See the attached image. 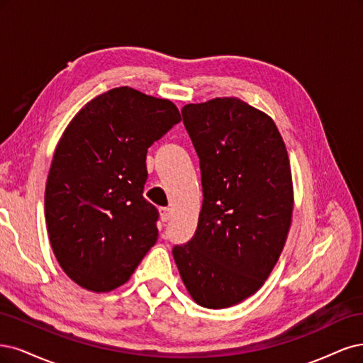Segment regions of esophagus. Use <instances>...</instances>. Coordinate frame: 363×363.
I'll return each instance as SVG.
<instances>
[{"instance_id": "obj_1", "label": "esophagus", "mask_w": 363, "mask_h": 363, "mask_svg": "<svg viewBox=\"0 0 363 363\" xmlns=\"http://www.w3.org/2000/svg\"><path fill=\"white\" fill-rule=\"evenodd\" d=\"M160 218H161V221H167L170 218V209L169 208H161L160 209Z\"/></svg>"}]
</instances>
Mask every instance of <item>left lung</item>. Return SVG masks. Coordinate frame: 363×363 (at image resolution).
I'll return each instance as SVG.
<instances>
[{"instance_id": "1", "label": "left lung", "mask_w": 363, "mask_h": 363, "mask_svg": "<svg viewBox=\"0 0 363 363\" xmlns=\"http://www.w3.org/2000/svg\"><path fill=\"white\" fill-rule=\"evenodd\" d=\"M203 203L194 237L173 247L182 282L208 309L253 296L284 250L294 208L288 152L267 113L238 98L186 104Z\"/></svg>"}]
</instances>
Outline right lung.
I'll use <instances>...</instances> for the list:
<instances>
[{
  "mask_svg": "<svg viewBox=\"0 0 363 363\" xmlns=\"http://www.w3.org/2000/svg\"><path fill=\"white\" fill-rule=\"evenodd\" d=\"M178 122L172 101L123 86L89 101L66 126L45 220L58 264L81 288H119L157 242L158 211L143 197L146 154Z\"/></svg>",
  "mask_w": 363,
  "mask_h": 363,
  "instance_id": "obj_1",
  "label": "right lung"
}]
</instances>
